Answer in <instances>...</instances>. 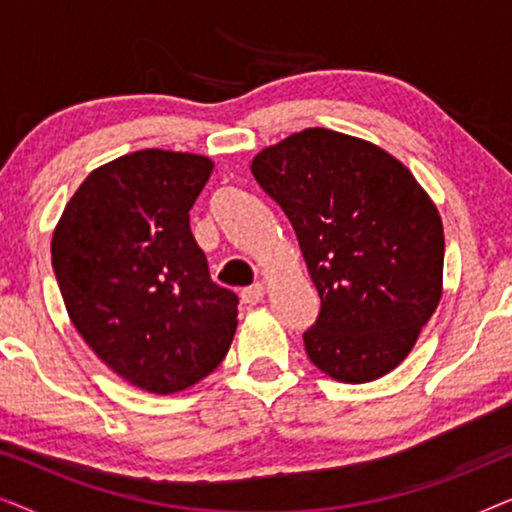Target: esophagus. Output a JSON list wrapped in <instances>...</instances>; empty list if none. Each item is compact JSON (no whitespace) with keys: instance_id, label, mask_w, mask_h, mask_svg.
<instances>
[{"instance_id":"esophagus-1","label":"esophagus","mask_w":512,"mask_h":512,"mask_svg":"<svg viewBox=\"0 0 512 512\" xmlns=\"http://www.w3.org/2000/svg\"><path fill=\"white\" fill-rule=\"evenodd\" d=\"M263 296H265V286L254 284V286H249V289L242 291V303L244 305H256V303H261Z\"/></svg>"}]
</instances>
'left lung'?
Here are the masks:
<instances>
[{"label":"left lung","instance_id":"left-lung-1","mask_svg":"<svg viewBox=\"0 0 512 512\" xmlns=\"http://www.w3.org/2000/svg\"><path fill=\"white\" fill-rule=\"evenodd\" d=\"M258 186L282 207L321 298L303 333L326 375L361 384L394 370L443 293V221L380 146L307 128L258 153Z\"/></svg>","mask_w":512,"mask_h":512}]
</instances>
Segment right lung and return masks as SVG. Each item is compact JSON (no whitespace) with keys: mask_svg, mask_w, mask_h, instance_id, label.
Instances as JSON below:
<instances>
[{"mask_svg":"<svg viewBox=\"0 0 512 512\" xmlns=\"http://www.w3.org/2000/svg\"><path fill=\"white\" fill-rule=\"evenodd\" d=\"M212 167L193 153H130L88 174L53 233L55 279L76 331L151 394L207 377L237 328V296L212 282L188 216Z\"/></svg>","mask_w":512,"mask_h":512,"instance_id":"right-lung-1","label":"right lung"}]
</instances>
